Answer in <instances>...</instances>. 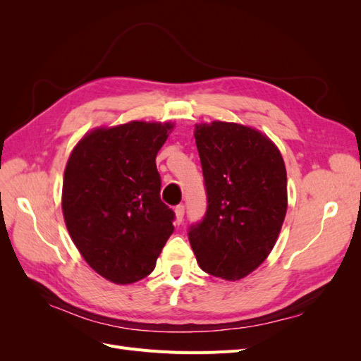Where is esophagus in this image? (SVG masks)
<instances>
[{"mask_svg": "<svg viewBox=\"0 0 361 361\" xmlns=\"http://www.w3.org/2000/svg\"><path fill=\"white\" fill-rule=\"evenodd\" d=\"M174 215H176V223L180 224L182 220H183V215H185V206L179 204V206L174 207Z\"/></svg>", "mask_w": 361, "mask_h": 361, "instance_id": "34e87169", "label": "esophagus"}]
</instances>
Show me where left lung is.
Segmentation results:
<instances>
[{
  "instance_id": "left-lung-1",
  "label": "left lung",
  "mask_w": 361,
  "mask_h": 361,
  "mask_svg": "<svg viewBox=\"0 0 361 361\" xmlns=\"http://www.w3.org/2000/svg\"><path fill=\"white\" fill-rule=\"evenodd\" d=\"M207 211L188 233L199 267L236 281L264 264L288 211V178L279 147L259 129L214 120L199 123Z\"/></svg>"
}]
</instances>
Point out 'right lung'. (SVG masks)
Instances as JSON below:
<instances>
[{"label": "right lung", "mask_w": 361, "mask_h": 361, "mask_svg": "<svg viewBox=\"0 0 361 361\" xmlns=\"http://www.w3.org/2000/svg\"><path fill=\"white\" fill-rule=\"evenodd\" d=\"M173 128L143 120L94 128L76 143L64 169L68 232L89 267L116 285L147 277L174 231L155 162Z\"/></svg>", "instance_id": "add662e5"}]
</instances>
